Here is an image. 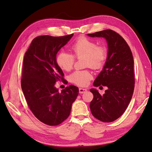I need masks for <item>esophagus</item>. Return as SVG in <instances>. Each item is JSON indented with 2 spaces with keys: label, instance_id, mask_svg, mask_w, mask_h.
<instances>
[{
  "label": "esophagus",
  "instance_id": "obj_1",
  "mask_svg": "<svg viewBox=\"0 0 152 152\" xmlns=\"http://www.w3.org/2000/svg\"><path fill=\"white\" fill-rule=\"evenodd\" d=\"M87 91L85 88H79V93L80 94H83V93H85Z\"/></svg>",
  "mask_w": 152,
  "mask_h": 152
}]
</instances>
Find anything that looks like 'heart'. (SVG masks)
Returning a JSON list of instances; mask_svg holds the SVG:
<instances>
[{"mask_svg":"<svg viewBox=\"0 0 152 152\" xmlns=\"http://www.w3.org/2000/svg\"><path fill=\"white\" fill-rule=\"evenodd\" d=\"M71 49L72 55L61 51L56 57L58 66L66 71L72 69L75 58L84 57L86 67L99 69L104 66L107 57V51L104 46L98 45L95 40L85 37L78 38L71 45ZM92 77V73L88 69L76 71L69 76V80L76 85L84 86L88 85Z\"/></svg>","mask_w":152,"mask_h":152,"instance_id":"1","label":"heart"}]
</instances>
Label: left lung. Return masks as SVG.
Wrapping results in <instances>:
<instances>
[{"instance_id": "obj_1", "label": "left lung", "mask_w": 152, "mask_h": 152, "mask_svg": "<svg viewBox=\"0 0 152 152\" xmlns=\"http://www.w3.org/2000/svg\"><path fill=\"white\" fill-rule=\"evenodd\" d=\"M87 35L105 38L108 45L105 64L94 83V86H104L107 90L103 95L95 88L90 90L94 95L90 110L97 119L113 122L123 114L133 94L135 82L133 54L124 39L113 30Z\"/></svg>"}]
</instances>
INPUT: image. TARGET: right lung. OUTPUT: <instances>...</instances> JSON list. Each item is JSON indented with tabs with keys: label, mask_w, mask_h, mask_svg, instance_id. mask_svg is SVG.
<instances>
[{
	"label": "right lung",
	"mask_w": 152,
	"mask_h": 152,
	"mask_svg": "<svg viewBox=\"0 0 152 152\" xmlns=\"http://www.w3.org/2000/svg\"><path fill=\"white\" fill-rule=\"evenodd\" d=\"M72 36L37 37L24 54L21 78L23 94L34 115L48 126H57L69 117L72 103L79 94L78 88L74 85L65 88L61 93L54 86L58 81H65L56 62L57 53Z\"/></svg>",
	"instance_id": "obj_1"
}]
</instances>
